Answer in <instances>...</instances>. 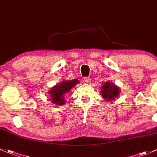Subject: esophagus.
Here are the masks:
<instances>
[{"label": "esophagus", "instance_id": "1", "mask_svg": "<svg viewBox=\"0 0 157 157\" xmlns=\"http://www.w3.org/2000/svg\"><path fill=\"white\" fill-rule=\"evenodd\" d=\"M83 80H84V81L86 82V83H90V81H91V80H90V77H85V78L83 79Z\"/></svg>", "mask_w": 157, "mask_h": 157}]
</instances>
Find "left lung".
Listing matches in <instances>:
<instances>
[{
  "label": "left lung",
  "mask_w": 157,
  "mask_h": 157,
  "mask_svg": "<svg viewBox=\"0 0 157 157\" xmlns=\"http://www.w3.org/2000/svg\"><path fill=\"white\" fill-rule=\"evenodd\" d=\"M102 97L106 101L110 102L113 100H115L116 98L118 97L121 93L119 86L114 84L113 83L109 81L104 82L103 83V86H101L100 90Z\"/></svg>",
  "instance_id": "obj_1"
}]
</instances>
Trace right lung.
I'll return each mask as SVG.
<instances>
[{"instance_id": "add662e5", "label": "right lung", "mask_w": 157, "mask_h": 157, "mask_svg": "<svg viewBox=\"0 0 157 157\" xmlns=\"http://www.w3.org/2000/svg\"><path fill=\"white\" fill-rule=\"evenodd\" d=\"M77 83H79V80L74 79L71 80H63L58 84H56L48 91V94L51 97V101L56 105L61 106L65 104V96Z\"/></svg>"}]
</instances>
